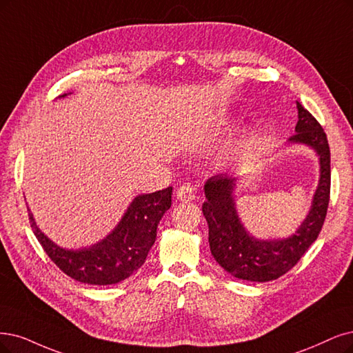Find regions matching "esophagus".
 I'll list each match as a JSON object with an SVG mask.
<instances>
[{
	"instance_id": "obj_1",
	"label": "esophagus",
	"mask_w": 353,
	"mask_h": 353,
	"mask_svg": "<svg viewBox=\"0 0 353 353\" xmlns=\"http://www.w3.org/2000/svg\"><path fill=\"white\" fill-rule=\"evenodd\" d=\"M176 196L181 202H189L196 198V193H194V189L190 185H183L177 189Z\"/></svg>"
}]
</instances>
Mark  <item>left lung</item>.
I'll list each match as a JSON object with an SVG mask.
<instances>
[{
    "label": "left lung",
    "instance_id": "obj_1",
    "mask_svg": "<svg viewBox=\"0 0 353 353\" xmlns=\"http://www.w3.org/2000/svg\"><path fill=\"white\" fill-rule=\"evenodd\" d=\"M298 122L288 142L314 150L320 179L305 219L292 236L260 240L245 230L239 216L234 192L239 177L218 174L206 180L202 212L210 227V247L219 266L234 278L250 282L278 279L292 269L314 243L327 214L330 198V148L321 125L296 101Z\"/></svg>",
    "mask_w": 353,
    "mask_h": 353
}]
</instances>
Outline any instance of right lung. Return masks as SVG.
<instances>
[{"instance_id":"1","label":"right lung","mask_w":353,"mask_h":353,"mask_svg":"<svg viewBox=\"0 0 353 353\" xmlns=\"http://www.w3.org/2000/svg\"><path fill=\"white\" fill-rule=\"evenodd\" d=\"M65 96L68 94L59 97ZM172 192L173 188H167L138 194L112 232L81 249H63L55 244L37 227L29 208L28 211L36 239L63 273L88 285H113L125 281L145 263L160 219L172 206Z\"/></svg>"}]
</instances>
